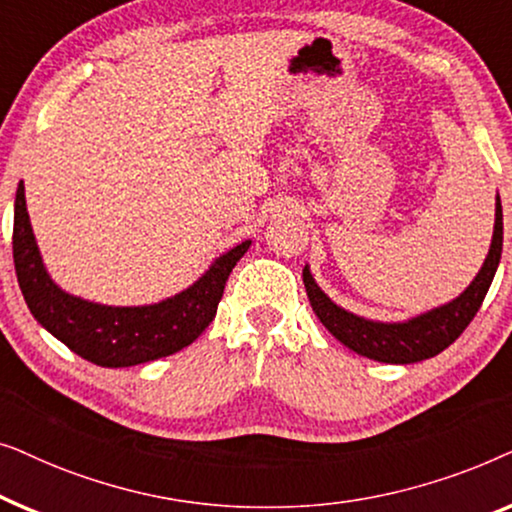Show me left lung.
Masks as SVG:
<instances>
[{"instance_id":"left-lung-1","label":"left lung","mask_w":512,"mask_h":512,"mask_svg":"<svg viewBox=\"0 0 512 512\" xmlns=\"http://www.w3.org/2000/svg\"><path fill=\"white\" fill-rule=\"evenodd\" d=\"M494 207V233L485 263L473 277V282L450 303L403 321H375L333 303L314 282L310 265H305L303 282L314 314L342 345L366 359L403 366V363H417L440 354L464 333V328L478 314L482 300L492 286L496 268H499L503 249V209L499 193H496Z\"/></svg>"}]
</instances>
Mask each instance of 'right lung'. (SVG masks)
Here are the masks:
<instances>
[{
	"mask_svg": "<svg viewBox=\"0 0 512 512\" xmlns=\"http://www.w3.org/2000/svg\"><path fill=\"white\" fill-rule=\"evenodd\" d=\"M251 240L216 256L184 291L151 305H102L67 293L48 275L18 184L13 202V263L32 317L74 354L102 368L163 359L191 345L212 324L223 286Z\"/></svg>",
	"mask_w": 512,
	"mask_h": 512,
	"instance_id": "obj_1",
	"label": "right lung"
}]
</instances>
